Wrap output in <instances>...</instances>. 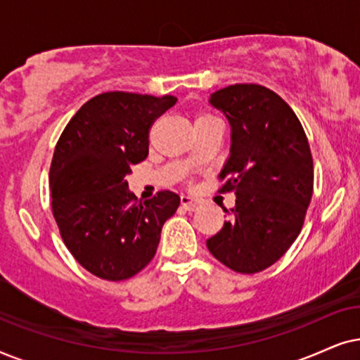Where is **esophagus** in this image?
Segmentation results:
<instances>
[{"instance_id":"obj_1","label":"esophagus","mask_w":360,"mask_h":360,"mask_svg":"<svg viewBox=\"0 0 360 360\" xmlns=\"http://www.w3.org/2000/svg\"><path fill=\"white\" fill-rule=\"evenodd\" d=\"M181 204H183V207L186 210H193V212H194V210H198L199 205H200L198 199H194L193 195H188V194L181 195Z\"/></svg>"}]
</instances>
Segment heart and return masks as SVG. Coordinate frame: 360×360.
<instances>
[{
  "instance_id": "heart-1",
  "label": "heart",
  "mask_w": 360,
  "mask_h": 360,
  "mask_svg": "<svg viewBox=\"0 0 360 360\" xmlns=\"http://www.w3.org/2000/svg\"><path fill=\"white\" fill-rule=\"evenodd\" d=\"M202 117H209V115H202ZM200 118V117H199Z\"/></svg>"
}]
</instances>
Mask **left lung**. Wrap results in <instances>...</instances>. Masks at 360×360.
<instances>
[{
	"instance_id": "left-lung-1",
	"label": "left lung",
	"mask_w": 360,
	"mask_h": 360,
	"mask_svg": "<svg viewBox=\"0 0 360 360\" xmlns=\"http://www.w3.org/2000/svg\"><path fill=\"white\" fill-rule=\"evenodd\" d=\"M209 103L230 124V155L220 177L236 193L229 220L207 248L238 273H258L293 245L313 195V158L298 117L275 92L236 84Z\"/></svg>"
}]
</instances>
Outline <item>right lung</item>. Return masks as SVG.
Listing matches in <instances>:
<instances>
[{"label":"right lung","instance_id":"obj_1","mask_svg":"<svg viewBox=\"0 0 360 360\" xmlns=\"http://www.w3.org/2000/svg\"><path fill=\"white\" fill-rule=\"evenodd\" d=\"M176 102L172 95L100 94L80 107L57 141L52 214L65 247L95 276L120 281L143 270L179 207L171 191L141 202L127 181L131 165L148 156L153 122Z\"/></svg>","mask_w":360,"mask_h":360}]
</instances>
